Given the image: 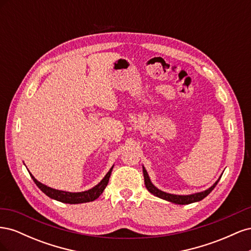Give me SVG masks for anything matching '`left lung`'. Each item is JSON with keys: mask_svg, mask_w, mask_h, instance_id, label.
<instances>
[{"mask_svg": "<svg viewBox=\"0 0 251 251\" xmlns=\"http://www.w3.org/2000/svg\"><path fill=\"white\" fill-rule=\"evenodd\" d=\"M143 177H144V184H146V187L148 188V191L151 194H153L154 196L158 197V198H161L163 200L173 202L175 204H182V205H183V204H191V203H194V202H197V201H201L212 191V189L216 187V185L218 184V182L220 180L219 179L214 185L209 187L208 189H206V191H204V192H201V193H198V194H194V195H188V196H178V195H172V194L164 193V192L160 191V189H158L157 187H155L153 184H151L149 175H148V173H147V171L144 168H143Z\"/></svg>", "mask_w": 251, "mask_h": 251, "instance_id": "8db88e82", "label": "left lung"}]
</instances>
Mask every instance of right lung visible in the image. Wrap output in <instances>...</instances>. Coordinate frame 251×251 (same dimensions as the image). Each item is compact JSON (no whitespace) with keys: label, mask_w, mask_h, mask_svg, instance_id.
<instances>
[{"label":"right lung","mask_w":251,"mask_h":251,"mask_svg":"<svg viewBox=\"0 0 251 251\" xmlns=\"http://www.w3.org/2000/svg\"><path fill=\"white\" fill-rule=\"evenodd\" d=\"M112 170H113V168L108 172V174L105 175L104 178L96 186L89 189V191L81 192V193H69V192L57 191V189H53L51 187H48L46 185L42 184L41 182L37 181L31 174H30V176H31V178L33 179L34 183L37 185V187H39L44 194H46L49 198L57 200V201L63 202V203L78 204V203H86V202L94 201L102 194L105 186L108 185Z\"/></svg>","instance_id":"add662e5"}]
</instances>
